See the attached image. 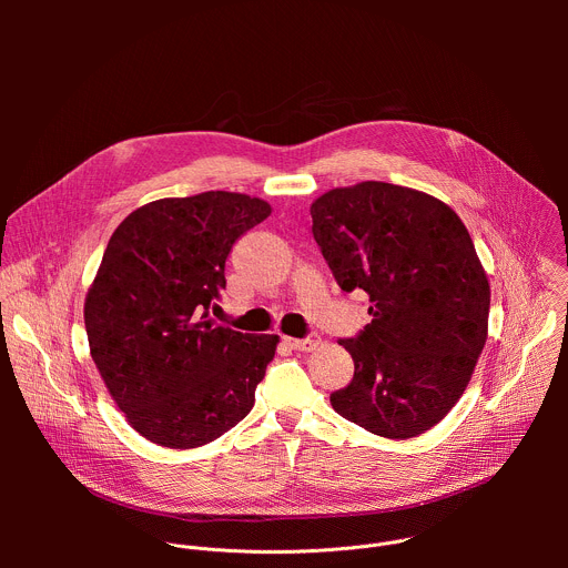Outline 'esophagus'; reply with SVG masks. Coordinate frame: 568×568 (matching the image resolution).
<instances>
[{
  "instance_id": "34e87169",
  "label": "esophagus",
  "mask_w": 568,
  "mask_h": 568,
  "mask_svg": "<svg viewBox=\"0 0 568 568\" xmlns=\"http://www.w3.org/2000/svg\"><path fill=\"white\" fill-rule=\"evenodd\" d=\"M285 344L292 348V351H303V353H310L314 351L318 344H321V337L318 335H307L303 339H292V337H285Z\"/></svg>"
}]
</instances>
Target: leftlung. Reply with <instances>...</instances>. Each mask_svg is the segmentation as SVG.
<instances>
[{
  "mask_svg": "<svg viewBox=\"0 0 568 568\" xmlns=\"http://www.w3.org/2000/svg\"><path fill=\"white\" fill-rule=\"evenodd\" d=\"M312 235L337 285L368 294L373 316L339 339L355 362L333 409L384 438L438 425L463 395L488 337L490 285L460 217L440 200L362 182L321 195Z\"/></svg>",
  "mask_w": 568,
  "mask_h": 568,
  "instance_id": "obj_1",
  "label": "left lung"
}]
</instances>
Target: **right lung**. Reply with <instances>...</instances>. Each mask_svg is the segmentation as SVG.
<instances>
[{
    "mask_svg": "<svg viewBox=\"0 0 568 568\" xmlns=\"http://www.w3.org/2000/svg\"><path fill=\"white\" fill-rule=\"evenodd\" d=\"M270 213L258 197L206 191L150 202L112 233L85 328L110 395L143 438L191 449L252 412L278 337L217 326L209 310L237 237Z\"/></svg>",
    "mask_w": 568,
    "mask_h": 568,
    "instance_id": "obj_1",
    "label": "right lung"
}]
</instances>
